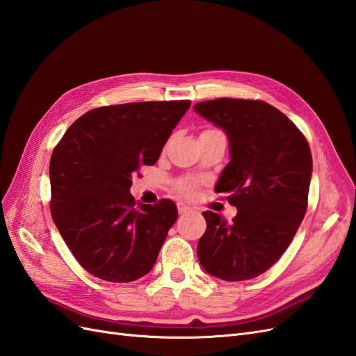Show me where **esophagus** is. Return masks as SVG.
Masks as SVG:
<instances>
[{
	"label": "esophagus",
	"mask_w": 356,
	"mask_h": 356,
	"mask_svg": "<svg viewBox=\"0 0 356 356\" xmlns=\"http://www.w3.org/2000/svg\"><path fill=\"white\" fill-rule=\"evenodd\" d=\"M190 207H187V204H184V203H178V212L179 213H187V212H190Z\"/></svg>",
	"instance_id": "obj_1"
}]
</instances>
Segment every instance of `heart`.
Wrapping results in <instances>:
<instances>
[{"label":"heart","mask_w":356,"mask_h":356,"mask_svg":"<svg viewBox=\"0 0 356 356\" xmlns=\"http://www.w3.org/2000/svg\"><path fill=\"white\" fill-rule=\"evenodd\" d=\"M182 188H184V190H187V187H182Z\"/></svg>","instance_id":"1"}]
</instances>
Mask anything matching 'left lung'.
Listing matches in <instances>:
<instances>
[{
    "label": "left lung",
    "instance_id": "left-lung-1",
    "mask_svg": "<svg viewBox=\"0 0 356 356\" xmlns=\"http://www.w3.org/2000/svg\"><path fill=\"white\" fill-rule=\"evenodd\" d=\"M195 111L229 138L230 161L215 191L238 209L232 224L212 211L202 212L207 232L197 258L215 277L246 281L281 258L303 221L310 148L285 114L261 101L221 98L199 102Z\"/></svg>",
    "mask_w": 356,
    "mask_h": 356
}]
</instances>
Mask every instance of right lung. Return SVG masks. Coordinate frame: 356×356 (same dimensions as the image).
<instances>
[{
	"label": "right lung",
	"mask_w": 356,
	"mask_h": 356,
	"mask_svg": "<svg viewBox=\"0 0 356 356\" xmlns=\"http://www.w3.org/2000/svg\"><path fill=\"white\" fill-rule=\"evenodd\" d=\"M190 101L101 106L77 118L50 159V211L72 255L90 275L132 282L152 270L177 204L138 203L132 174L154 165Z\"/></svg>",
	"instance_id": "1"
}]
</instances>
